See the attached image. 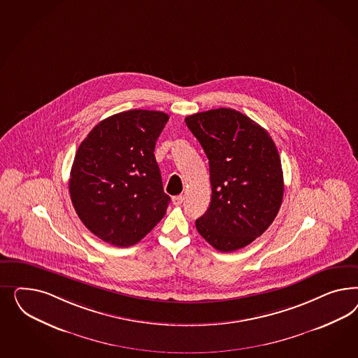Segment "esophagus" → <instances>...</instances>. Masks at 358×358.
Instances as JSON below:
<instances>
[{"instance_id": "obj_1", "label": "esophagus", "mask_w": 358, "mask_h": 358, "mask_svg": "<svg viewBox=\"0 0 358 358\" xmlns=\"http://www.w3.org/2000/svg\"><path fill=\"white\" fill-rule=\"evenodd\" d=\"M172 202H173L174 206H181L184 202V195H176L172 198Z\"/></svg>"}]
</instances>
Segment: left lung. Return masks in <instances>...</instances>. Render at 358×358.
<instances>
[{"instance_id": "obj_1", "label": "left lung", "mask_w": 358, "mask_h": 358, "mask_svg": "<svg viewBox=\"0 0 358 358\" xmlns=\"http://www.w3.org/2000/svg\"><path fill=\"white\" fill-rule=\"evenodd\" d=\"M185 122L210 165L211 202L195 227L215 250L244 248L268 229L281 207L277 147L268 131L234 108L196 113Z\"/></svg>"}]
</instances>
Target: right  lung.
Wrapping results in <instances>:
<instances>
[{
    "label": "right lung",
    "mask_w": 358,
    "mask_h": 358,
    "mask_svg": "<svg viewBox=\"0 0 358 358\" xmlns=\"http://www.w3.org/2000/svg\"><path fill=\"white\" fill-rule=\"evenodd\" d=\"M168 120L163 111H123L99 122L77 150L72 203L85 227L111 245L139 243L166 213L171 196L153 151Z\"/></svg>",
    "instance_id": "right-lung-1"
}]
</instances>
